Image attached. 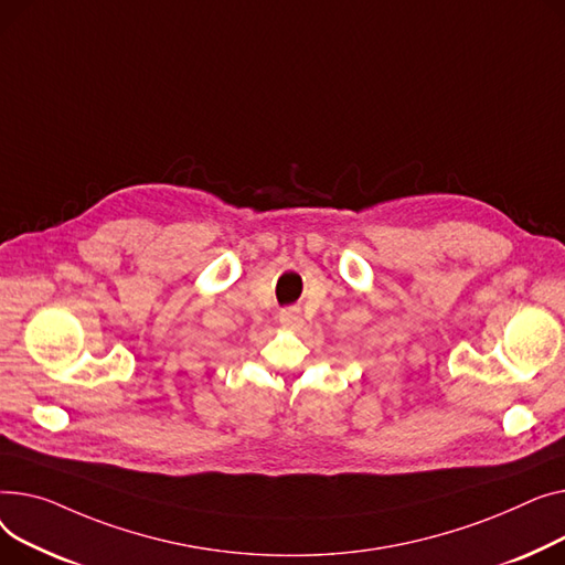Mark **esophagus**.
<instances>
[{"instance_id":"1","label":"esophagus","mask_w":565,"mask_h":565,"mask_svg":"<svg viewBox=\"0 0 565 565\" xmlns=\"http://www.w3.org/2000/svg\"><path fill=\"white\" fill-rule=\"evenodd\" d=\"M278 321L287 330H298L303 326V317H301V310H298V308H282L280 315H278Z\"/></svg>"}]
</instances>
